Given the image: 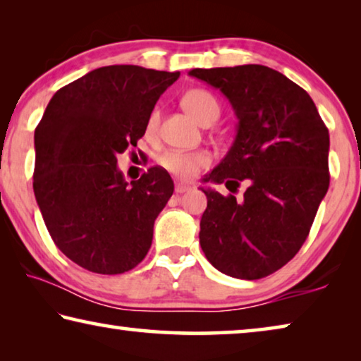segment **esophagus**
Here are the masks:
<instances>
[{
    "label": "esophagus",
    "mask_w": 361,
    "mask_h": 361,
    "mask_svg": "<svg viewBox=\"0 0 361 361\" xmlns=\"http://www.w3.org/2000/svg\"><path fill=\"white\" fill-rule=\"evenodd\" d=\"M189 189H191V186L183 185V183H176V185H175V192H176V194H183V192L189 191Z\"/></svg>",
    "instance_id": "1"
}]
</instances>
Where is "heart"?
<instances>
[{
  "label": "heart",
  "mask_w": 361,
  "mask_h": 361,
  "mask_svg": "<svg viewBox=\"0 0 361 361\" xmlns=\"http://www.w3.org/2000/svg\"><path fill=\"white\" fill-rule=\"evenodd\" d=\"M181 105L199 124L215 121L219 116V105L215 97L204 89H191L183 95ZM159 114L152 111L146 122V133L151 135L157 129ZM159 164L178 178L189 180L210 164V156L205 151H166L159 157Z\"/></svg>",
  "instance_id": "b5f03b06"
}]
</instances>
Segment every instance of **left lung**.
I'll use <instances>...</instances> for the list:
<instances>
[{
  "label": "left lung",
  "instance_id": "left-lung-1",
  "mask_svg": "<svg viewBox=\"0 0 361 361\" xmlns=\"http://www.w3.org/2000/svg\"><path fill=\"white\" fill-rule=\"evenodd\" d=\"M229 100L237 132L204 181L224 183L242 200L200 188L207 209L200 247L226 276L256 280L285 266L309 235L329 186V135L302 87L264 65L194 68L188 73Z\"/></svg>",
  "mask_w": 361,
  "mask_h": 361
}]
</instances>
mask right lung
I'll list each match as a JSON object with an SVG mask.
<instances>
[{"label": "right lung", "mask_w": 361, "mask_h": 361, "mask_svg": "<svg viewBox=\"0 0 361 361\" xmlns=\"http://www.w3.org/2000/svg\"><path fill=\"white\" fill-rule=\"evenodd\" d=\"M180 71L102 66L59 89L35 130L33 191L60 252L90 272L124 274L142 262L159 213L173 194L167 170L127 183L122 154Z\"/></svg>", "instance_id": "obj_1"}]
</instances>
